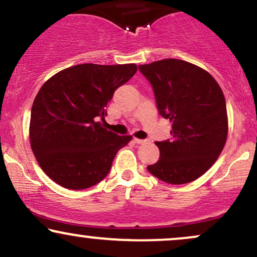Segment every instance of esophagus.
I'll return each instance as SVG.
<instances>
[{"mask_svg":"<svg viewBox=\"0 0 257 257\" xmlns=\"http://www.w3.org/2000/svg\"><path fill=\"white\" fill-rule=\"evenodd\" d=\"M134 143H135V144H144V143H146V140H144V139L134 138Z\"/></svg>","mask_w":257,"mask_h":257,"instance_id":"esophagus-1","label":"esophagus"}]
</instances>
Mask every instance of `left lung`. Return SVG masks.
I'll return each instance as SVG.
<instances>
[{
	"instance_id": "left-lung-1",
	"label": "left lung",
	"mask_w": 257,
	"mask_h": 257,
	"mask_svg": "<svg viewBox=\"0 0 257 257\" xmlns=\"http://www.w3.org/2000/svg\"><path fill=\"white\" fill-rule=\"evenodd\" d=\"M155 91L158 112L172 122V139L156 141L153 176L173 185L194 181L215 163L225 147L228 120L226 100L213 76L179 59L139 65Z\"/></svg>"
}]
</instances>
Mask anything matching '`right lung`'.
Here are the masks:
<instances>
[{"label": "right lung", "instance_id": "obj_1", "mask_svg": "<svg viewBox=\"0 0 257 257\" xmlns=\"http://www.w3.org/2000/svg\"><path fill=\"white\" fill-rule=\"evenodd\" d=\"M135 64H81L41 87L30 118V144L42 170L58 185L84 190L101 181L114 156L132 140L102 126L114 90L137 72Z\"/></svg>", "mask_w": 257, "mask_h": 257}]
</instances>
